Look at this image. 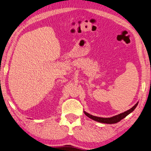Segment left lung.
Segmentation results:
<instances>
[{"label": "left lung", "instance_id": "obj_1", "mask_svg": "<svg viewBox=\"0 0 151 151\" xmlns=\"http://www.w3.org/2000/svg\"><path fill=\"white\" fill-rule=\"evenodd\" d=\"M137 104H138V102H137L134 106H133L132 108L129 109V110H127L126 112H123L121 114H119L116 115V116H112V117H110V118H101V117L95 116H93V115L90 114L86 112L85 111H84V112L85 114H86L88 118H90V119H93L95 121L99 122V123H101L114 124V123H118V122L121 121V120L123 119L124 118H125L128 114H129L131 112H132L133 111L135 110V108L137 107Z\"/></svg>", "mask_w": 151, "mask_h": 151}]
</instances>
